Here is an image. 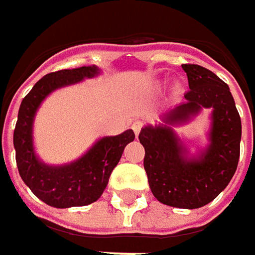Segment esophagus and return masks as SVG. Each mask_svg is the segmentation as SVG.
Instances as JSON below:
<instances>
[{
    "instance_id": "obj_1",
    "label": "esophagus",
    "mask_w": 255,
    "mask_h": 255,
    "mask_svg": "<svg viewBox=\"0 0 255 255\" xmlns=\"http://www.w3.org/2000/svg\"><path fill=\"white\" fill-rule=\"evenodd\" d=\"M132 129H133V132H134V134L137 136L139 132H140V129H142V122H140V121H136V122L132 125Z\"/></svg>"
}]
</instances>
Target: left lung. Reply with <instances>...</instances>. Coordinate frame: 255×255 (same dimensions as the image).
I'll use <instances>...</instances> for the list:
<instances>
[{
    "instance_id": "8db88e82",
    "label": "left lung",
    "mask_w": 255,
    "mask_h": 255,
    "mask_svg": "<svg viewBox=\"0 0 255 255\" xmlns=\"http://www.w3.org/2000/svg\"><path fill=\"white\" fill-rule=\"evenodd\" d=\"M189 79L186 102L162 116V123L144 126L139 140L143 166L157 200L171 207L199 209L227 187L240 157L241 119L226 82L200 65H181ZM204 107L212 108L208 147L197 156L187 149L172 126L187 122Z\"/></svg>"
}]
</instances>
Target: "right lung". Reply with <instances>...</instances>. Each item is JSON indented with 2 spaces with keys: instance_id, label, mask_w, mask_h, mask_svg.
<instances>
[{
  "instance_id": "right-lung-1",
  "label": "right lung",
  "mask_w": 255,
  "mask_h": 255,
  "mask_svg": "<svg viewBox=\"0 0 255 255\" xmlns=\"http://www.w3.org/2000/svg\"><path fill=\"white\" fill-rule=\"evenodd\" d=\"M99 74L101 69L92 65L45 75L22 99L18 111L14 147L19 176L39 200L56 209L81 207L98 200L126 144L134 139L132 129L118 136H106L95 143L82 157L62 166L46 164L35 154L32 126L35 113L42 101L55 89Z\"/></svg>"
}]
</instances>
